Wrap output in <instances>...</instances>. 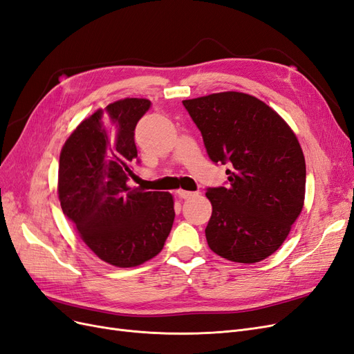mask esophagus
Instances as JSON below:
<instances>
[{
    "mask_svg": "<svg viewBox=\"0 0 354 354\" xmlns=\"http://www.w3.org/2000/svg\"><path fill=\"white\" fill-rule=\"evenodd\" d=\"M177 195L181 198V199H189L192 196L198 195L196 192H189V190H177Z\"/></svg>",
    "mask_w": 354,
    "mask_h": 354,
    "instance_id": "1",
    "label": "esophagus"
}]
</instances>
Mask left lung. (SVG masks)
<instances>
[{
  "label": "left lung",
  "instance_id": "obj_1",
  "mask_svg": "<svg viewBox=\"0 0 354 354\" xmlns=\"http://www.w3.org/2000/svg\"><path fill=\"white\" fill-rule=\"evenodd\" d=\"M227 186L208 187L209 248L234 263H259L286 239L304 205L306 160L294 131L254 95L224 91L183 100Z\"/></svg>",
  "mask_w": 354,
  "mask_h": 354
}]
</instances>
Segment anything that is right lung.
<instances>
[{
  "mask_svg": "<svg viewBox=\"0 0 354 354\" xmlns=\"http://www.w3.org/2000/svg\"><path fill=\"white\" fill-rule=\"evenodd\" d=\"M149 108L147 99L113 102L75 128L60 152L63 214L88 248L116 267H136L158 255L176 217L168 192L128 186L138 162L134 130Z\"/></svg>",
  "mask_w": 354,
  "mask_h": 354,
  "instance_id": "add662e5",
  "label": "right lung"
}]
</instances>
